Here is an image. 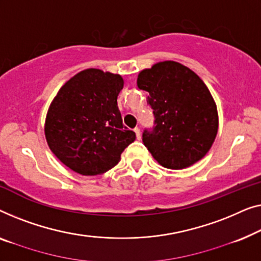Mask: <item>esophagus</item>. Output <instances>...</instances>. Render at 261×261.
I'll return each mask as SVG.
<instances>
[{"label":"esophagus","mask_w":261,"mask_h":261,"mask_svg":"<svg viewBox=\"0 0 261 261\" xmlns=\"http://www.w3.org/2000/svg\"><path fill=\"white\" fill-rule=\"evenodd\" d=\"M134 131H135L136 137H137V139H141V130H139V127H135Z\"/></svg>","instance_id":"34e87169"}]
</instances>
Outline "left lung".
I'll list each match as a JSON object with an SVG mask.
<instances>
[{
	"label": "left lung",
	"instance_id": "8db88e82",
	"mask_svg": "<svg viewBox=\"0 0 261 261\" xmlns=\"http://www.w3.org/2000/svg\"><path fill=\"white\" fill-rule=\"evenodd\" d=\"M138 89L149 93L152 129L143 143L161 166L185 169L209 151L218 134L216 104L208 87L192 69L163 61L138 74Z\"/></svg>",
	"mask_w": 261,
	"mask_h": 261
}]
</instances>
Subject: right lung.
Wrapping results in <instances>:
<instances>
[{"instance_id":"obj_1","label":"right lung","mask_w":261,"mask_h":261,"mask_svg":"<svg viewBox=\"0 0 261 261\" xmlns=\"http://www.w3.org/2000/svg\"><path fill=\"white\" fill-rule=\"evenodd\" d=\"M124 86L119 74L89 68L59 90L47 112L49 149L66 167L82 175H99L119 162L136 139L123 125L117 98Z\"/></svg>"}]
</instances>
